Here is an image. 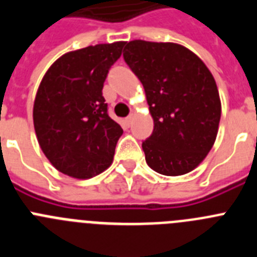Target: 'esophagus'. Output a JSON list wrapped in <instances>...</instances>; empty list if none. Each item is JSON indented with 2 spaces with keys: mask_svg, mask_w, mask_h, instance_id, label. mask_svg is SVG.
Returning a JSON list of instances; mask_svg holds the SVG:
<instances>
[{
  "mask_svg": "<svg viewBox=\"0 0 257 257\" xmlns=\"http://www.w3.org/2000/svg\"><path fill=\"white\" fill-rule=\"evenodd\" d=\"M133 118H134V113H131L130 115H127V117H126V122H127V124H130L131 122H133Z\"/></svg>",
  "mask_w": 257,
  "mask_h": 257,
  "instance_id": "esophagus-1",
  "label": "esophagus"
}]
</instances>
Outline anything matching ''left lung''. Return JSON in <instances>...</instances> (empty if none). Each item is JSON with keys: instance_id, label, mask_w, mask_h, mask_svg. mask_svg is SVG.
<instances>
[{"instance_id": "left-lung-1", "label": "left lung", "mask_w": 257, "mask_h": 257, "mask_svg": "<svg viewBox=\"0 0 257 257\" xmlns=\"http://www.w3.org/2000/svg\"><path fill=\"white\" fill-rule=\"evenodd\" d=\"M123 59L145 90L154 128L143 142L145 161L166 176L194 170L216 140L221 103L215 78L187 47L127 42Z\"/></svg>"}]
</instances>
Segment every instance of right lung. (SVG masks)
I'll return each mask as SVG.
<instances>
[{"instance_id": "right-lung-1", "label": "right lung", "mask_w": 257, "mask_h": 257, "mask_svg": "<svg viewBox=\"0 0 257 257\" xmlns=\"http://www.w3.org/2000/svg\"><path fill=\"white\" fill-rule=\"evenodd\" d=\"M123 41L70 51L47 69L37 90L38 144L58 171L90 179L110 166L122 127L108 114L103 86Z\"/></svg>"}]
</instances>
